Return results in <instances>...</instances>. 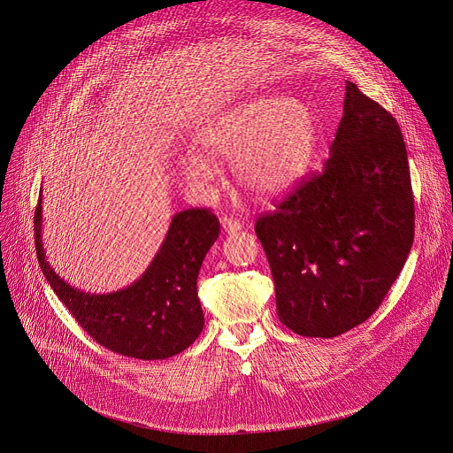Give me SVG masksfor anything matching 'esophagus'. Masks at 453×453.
Masks as SVG:
<instances>
[{"label": "esophagus", "instance_id": "obj_1", "mask_svg": "<svg viewBox=\"0 0 453 453\" xmlns=\"http://www.w3.org/2000/svg\"><path fill=\"white\" fill-rule=\"evenodd\" d=\"M221 226H223V230L226 234H235V232H239L242 228V225L237 219H232V218H223L221 219Z\"/></svg>", "mask_w": 453, "mask_h": 453}]
</instances>
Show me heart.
Here are the masks:
<instances>
[{
	"mask_svg": "<svg viewBox=\"0 0 453 453\" xmlns=\"http://www.w3.org/2000/svg\"><path fill=\"white\" fill-rule=\"evenodd\" d=\"M199 153L181 160V174L194 185L214 176L212 160L232 158V173L252 196L272 199L303 180L315 155L317 127L310 108L296 96H259L199 127Z\"/></svg>",
	"mask_w": 453,
	"mask_h": 453,
	"instance_id": "heart-1",
	"label": "heart"
}]
</instances>
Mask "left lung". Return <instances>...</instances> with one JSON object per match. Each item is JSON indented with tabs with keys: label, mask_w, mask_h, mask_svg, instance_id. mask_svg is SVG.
I'll list each match as a JSON object with an SVG mask.
<instances>
[{
	"label": "left lung",
	"mask_w": 453,
	"mask_h": 453,
	"mask_svg": "<svg viewBox=\"0 0 453 453\" xmlns=\"http://www.w3.org/2000/svg\"><path fill=\"white\" fill-rule=\"evenodd\" d=\"M279 320L333 338L365 322L411 254L414 197L395 119L347 81L324 171L257 219Z\"/></svg>",
	"instance_id": "1"
}]
</instances>
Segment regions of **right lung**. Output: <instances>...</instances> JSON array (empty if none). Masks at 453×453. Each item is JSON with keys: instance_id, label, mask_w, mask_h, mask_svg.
I'll list each match as a JSON object with an SVG mask.
<instances>
[{"instance_id": "1", "label": "right lung", "mask_w": 453, "mask_h": 453, "mask_svg": "<svg viewBox=\"0 0 453 453\" xmlns=\"http://www.w3.org/2000/svg\"><path fill=\"white\" fill-rule=\"evenodd\" d=\"M37 261L61 303L100 345L138 360L180 355L205 326L197 298L199 268L219 237V221L207 209L173 216L165 239L145 272L113 293L70 286L46 259L42 246V190L34 216Z\"/></svg>"}]
</instances>
